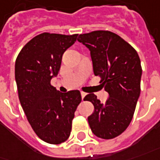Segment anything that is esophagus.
I'll use <instances>...</instances> for the list:
<instances>
[{
	"mask_svg": "<svg viewBox=\"0 0 160 160\" xmlns=\"http://www.w3.org/2000/svg\"><path fill=\"white\" fill-rule=\"evenodd\" d=\"M80 94H81V97H82V99H84L85 96H86V95H87V94H86V93H85V92H81V93H80Z\"/></svg>",
	"mask_w": 160,
	"mask_h": 160,
	"instance_id": "34e87169",
	"label": "esophagus"
}]
</instances>
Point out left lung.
<instances>
[{
    "instance_id": "left-lung-1",
    "label": "left lung",
    "mask_w": 160,
    "mask_h": 160,
    "mask_svg": "<svg viewBox=\"0 0 160 160\" xmlns=\"http://www.w3.org/2000/svg\"><path fill=\"white\" fill-rule=\"evenodd\" d=\"M78 41L90 51L95 76L101 78L109 97L101 103L94 94L84 98L93 103L88 117L91 130L96 137L112 139L130 125L140 95L142 67L137 51L118 35L108 30L80 34Z\"/></svg>"
}]
</instances>
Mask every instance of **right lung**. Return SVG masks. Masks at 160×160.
<instances>
[{"instance_id": "obj_1", "label": "right lung", "mask_w": 160, "mask_h": 160, "mask_svg": "<svg viewBox=\"0 0 160 160\" xmlns=\"http://www.w3.org/2000/svg\"><path fill=\"white\" fill-rule=\"evenodd\" d=\"M77 37L43 32L26 43L16 58L15 76L21 105L35 133L48 144L67 140L81 102L79 90L60 93L51 84L60 69L63 54Z\"/></svg>"}]
</instances>
